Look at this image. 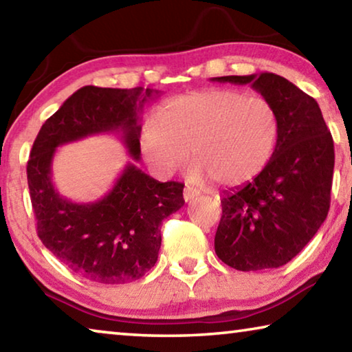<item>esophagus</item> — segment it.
<instances>
[{"mask_svg":"<svg viewBox=\"0 0 352 352\" xmlns=\"http://www.w3.org/2000/svg\"><path fill=\"white\" fill-rule=\"evenodd\" d=\"M197 195H200V190L194 189V188L186 186V188H184V190H183V197H184V200H186V201H189L190 199H194V197H197Z\"/></svg>","mask_w":352,"mask_h":352,"instance_id":"1","label":"esophagus"}]
</instances>
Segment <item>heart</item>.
I'll return each instance as SVG.
<instances>
[{
  "label": "heart",
  "instance_id": "b5f03b06",
  "mask_svg": "<svg viewBox=\"0 0 352 352\" xmlns=\"http://www.w3.org/2000/svg\"><path fill=\"white\" fill-rule=\"evenodd\" d=\"M281 122L264 98L231 88H211L174 98L158 116L142 124L140 148L160 177H170L188 163L190 178L241 186L259 175L276 151Z\"/></svg>",
  "mask_w": 352,
  "mask_h": 352
}]
</instances>
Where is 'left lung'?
I'll return each instance as SVG.
<instances>
[{
    "label": "left lung",
    "mask_w": 352,
    "mask_h": 352,
    "mask_svg": "<svg viewBox=\"0 0 352 352\" xmlns=\"http://www.w3.org/2000/svg\"><path fill=\"white\" fill-rule=\"evenodd\" d=\"M250 83L275 107L276 151L259 175L226 190L214 237L219 259L241 272L278 269L312 239L331 205L333 141L317 100L273 73L214 77Z\"/></svg>",
    "instance_id": "1"
}]
</instances>
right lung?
Listing matches in <instances>:
<instances>
[{
  "label": "right lung",
  "instance_id": "right-lung-1",
  "mask_svg": "<svg viewBox=\"0 0 352 352\" xmlns=\"http://www.w3.org/2000/svg\"><path fill=\"white\" fill-rule=\"evenodd\" d=\"M157 90L87 85L46 119L28 162V184L37 234L71 272L100 284H124L146 275L158 259L163 220L184 205L183 183H162L133 163L109 194L76 204L51 180L56 148L99 133H118L138 162L140 115Z\"/></svg>",
  "mask_w": 352,
  "mask_h": 352
}]
</instances>
